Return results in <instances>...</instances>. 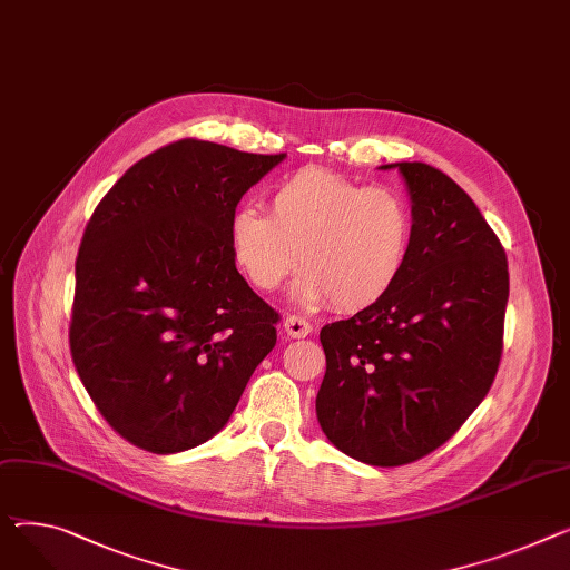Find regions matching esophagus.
Listing matches in <instances>:
<instances>
[{"mask_svg":"<svg viewBox=\"0 0 570 570\" xmlns=\"http://www.w3.org/2000/svg\"><path fill=\"white\" fill-rule=\"evenodd\" d=\"M282 330H284V334H286V336H291V338H302V336H307V334L312 332V323H309L307 318H302V316L291 314V316H286V318H284Z\"/></svg>","mask_w":570,"mask_h":570,"instance_id":"obj_1","label":"esophagus"}]
</instances>
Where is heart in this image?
Segmentation results:
<instances>
[{
    "mask_svg": "<svg viewBox=\"0 0 570 570\" xmlns=\"http://www.w3.org/2000/svg\"><path fill=\"white\" fill-rule=\"evenodd\" d=\"M268 213L245 204L226 226L236 265L263 293L277 291L302 265L299 299L364 312L383 302L405 273L414 224L394 189L302 167L275 183Z\"/></svg>",
    "mask_w": 570,
    "mask_h": 570,
    "instance_id": "heart-1",
    "label": "heart"
}]
</instances>
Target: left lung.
Returning <instances> with one entry per match:
<instances>
[{"mask_svg": "<svg viewBox=\"0 0 570 570\" xmlns=\"http://www.w3.org/2000/svg\"><path fill=\"white\" fill-rule=\"evenodd\" d=\"M412 204L405 273L377 305L321 330L316 416L346 456L396 468L429 456L485 399L502 357L509 265L446 174L396 163Z\"/></svg>", "mask_w": 570, "mask_h": 570, "instance_id": "1", "label": "left lung"}]
</instances>
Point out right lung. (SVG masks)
<instances>
[{"instance_id":"obj_1","label":"right lung","mask_w":570,"mask_h":570,"mask_svg":"<svg viewBox=\"0 0 570 570\" xmlns=\"http://www.w3.org/2000/svg\"><path fill=\"white\" fill-rule=\"evenodd\" d=\"M284 158L180 139L96 206L75 261L70 355L130 444L176 453L210 440L275 348L279 314L236 271L226 226Z\"/></svg>"}]
</instances>
